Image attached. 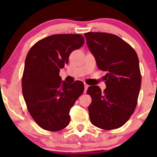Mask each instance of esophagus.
Masks as SVG:
<instances>
[{"label": "esophagus", "mask_w": 157, "mask_h": 157, "mask_svg": "<svg viewBox=\"0 0 157 157\" xmlns=\"http://www.w3.org/2000/svg\"><path fill=\"white\" fill-rule=\"evenodd\" d=\"M84 88H85V89H84V93H86V91H87L88 88H89V86H88V85L86 84V83H84Z\"/></svg>", "instance_id": "1"}]
</instances>
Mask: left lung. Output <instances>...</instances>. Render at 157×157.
Returning <instances> with one entry per match:
<instances>
[{
	"label": "left lung",
	"instance_id": "obj_1",
	"mask_svg": "<svg viewBox=\"0 0 157 157\" xmlns=\"http://www.w3.org/2000/svg\"><path fill=\"white\" fill-rule=\"evenodd\" d=\"M86 44L97 67L107 74L106 89L89 86L92 98L89 106L94 125L105 129L118 128L134 113L141 86V74L136 52L118 36L104 32L85 33Z\"/></svg>",
	"mask_w": 157,
	"mask_h": 157
}]
</instances>
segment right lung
I'll return each mask as SVG.
<instances>
[{"label":"right lung","instance_id":"right-lung-1","mask_svg":"<svg viewBox=\"0 0 157 157\" xmlns=\"http://www.w3.org/2000/svg\"><path fill=\"white\" fill-rule=\"evenodd\" d=\"M84 44L81 35L60 34L40 40L29 51L22 78L27 109L43 129L60 131L70 122V109L83 93L81 81L67 83L59 72L74 50Z\"/></svg>","mask_w":157,"mask_h":157}]
</instances>
